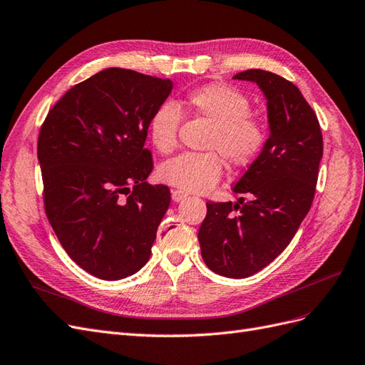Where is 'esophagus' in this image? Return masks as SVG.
<instances>
[{
    "instance_id": "obj_1",
    "label": "esophagus",
    "mask_w": 365,
    "mask_h": 365,
    "mask_svg": "<svg viewBox=\"0 0 365 365\" xmlns=\"http://www.w3.org/2000/svg\"><path fill=\"white\" fill-rule=\"evenodd\" d=\"M185 196H187V193H184L182 190H172V200H173L175 202L182 201Z\"/></svg>"
}]
</instances>
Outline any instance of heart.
Wrapping results in <instances>:
<instances>
[{
    "label": "heart",
    "instance_id": "b5f03b06",
    "mask_svg": "<svg viewBox=\"0 0 365 365\" xmlns=\"http://www.w3.org/2000/svg\"><path fill=\"white\" fill-rule=\"evenodd\" d=\"M181 109L213 125L205 141V149L213 152L181 153L165 161L158 170L164 182L181 190L208 192L222 175L220 155L230 168L244 169L259 158L267 145V123L251 114L250 98L235 86L207 83L190 90L180 105L163 102L150 115L149 137L161 153H170L176 148L182 121Z\"/></svg>",
    "mask_w": 365,
    "mask_h": 365
}]
</instances>
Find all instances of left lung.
Segmentation results:
<instances>
[{"label": "left lung", "instance_id": "left-lung-1", "mask_svg": "<svg viewBox=\"0 0 365 365\" xmlns=\"http://www.w3.org/2000/svg\"><path fill=\"white\" fill-rule=\"evenodd\" d=\"M233 79L257 83L267 98L269 137L259 158L233 187L237 202H207L197 239L207 267L245 279L289 245L312 205L323 135L314 109L298 88L264 70Z\"/></svg>", "mask_w": 365, "mask_h": 365}]
</instances>
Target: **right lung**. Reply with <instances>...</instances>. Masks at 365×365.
I'll return each instance as SVG.
<instances>
[{"label":"right lung","instance_id":"1","mask_svg":"<svg viewBox=\"0 0 365 365\" xmlns=\"http://www.w3.org/2000/svg\"><path fill=\"white\" fill-rule=\"evenodd\" d=\"M169 79L106 68L54 105L38 140L43 205L61 245L102 280L145 267L170 204L168 185L146 182L149 120L172 93Z\"/></svg>","mask_w":365,"mask_h":365}]
</instances>
